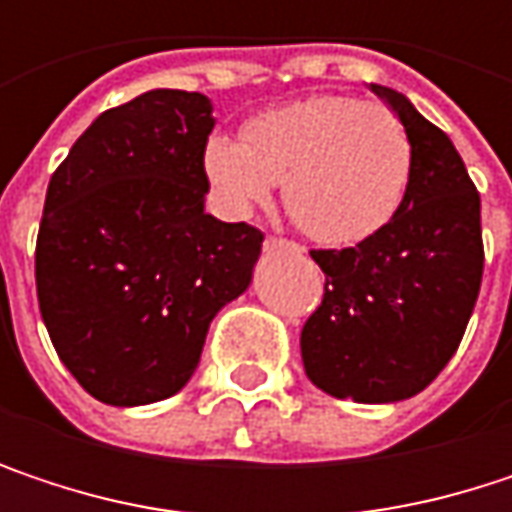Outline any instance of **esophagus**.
Listing matches in <instances>:
<instances>
[{
	"instance_id": "obj_1",
	"label": "esophagus",
	"mask_w": 512,
	"mask_h": 512,
	"mask_svg": "<svg viewBox=\"0 0 512 512\" xmlns=\"http://www.w3.org/2000/svg\"><path fill=\"white\" fill-rule=\"evenodd\" d=\"M263 249L272 252V255H299V252H302L296 243H287V240H278V237H266Z\"/></svg>"
}]
</instances>
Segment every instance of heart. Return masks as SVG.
I'll return each instance as SVG.
<instances>
[{"instance_id":"b5f03b06","label":"heart","mask_w":512,"mask_h":512,"mask_svg":"<svg viewBox=\"0 0 512 512\" xmlns=\"http://www.w3.org/2000/svg\"><path fill=\"white\" fill-rule=\"evenodd\" d=\"M204 171L234 216L269 204L284 183L287 210L311 240L356 246L400 210L412 145L391 109L320 94L252 118L246 142L213 136Z\"/></svg>"}]
</instances>
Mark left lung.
<instances>
[{
  "mask_svg": "<svg viewBox=\"0 0 512 512\" xmlns=\"http://www.w3.org/2000/svg\"><path fill=\"white\" fill-rule=\"evenodd\" d=\"M400 118L412 174L394 219L341 252H311L326 272L323 305L302 326L308 379L356 403H397L451 361L483 275L480 195L454 142L406 94L370 82Z\"/></svg>",
  "mask_w": 512,
  "mask_h": 512,
  "instance_id": "8db88e82",
  "label": "left lung"
}]
</instances>
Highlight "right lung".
I'll use <instances>...</instances> for the list:
<instances>
[{
	"mask_svg": "<svg viewBox=\"0 0 512 512\" xmlns=\"http://www.w3.org/2000/svg\"><path fill=\"white\" fill-rule=\"evenodd\" d=\"M213 103L154 88L94 118L47 186L35 278L52 347L109 406L195 373L213 317L252 284L263 234L204 210Z\"/></svg>",
	"mask_w": 512,
	"mask_h": 512,
	"instance_id": "obj_1",
	"label": "right lung"
}]
</instances>
